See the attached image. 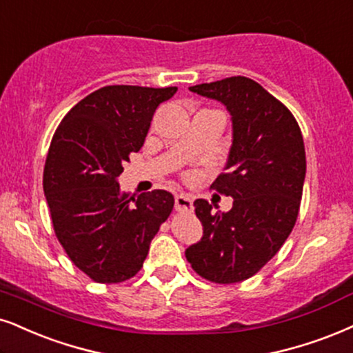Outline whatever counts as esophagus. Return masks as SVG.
I'll use <instances>...</instances> for the list:
<instances>
[{"mask_svg":"<svg viewBox=\"0 0 353 353\" xmlns=\"http://www.w3.org/2000/svg\"><path fill=\"white\" fill-rule=\"evenodd\" d=\"M175 210L178 212H188L193 210V198L186 193H180L175 196Z\"/></svg>","mask_w":353,"mask_h":353,"instance_id":"1","label":"esophagus"}]
</instances>
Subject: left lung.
Segmentation results:
<instances>
[{
	"label": "left lung",
	"instance_id": "left-lung-1",
	"mask_svg": "<svg viewBox=\"0 0 353 353\" xmlns=\"http://www.w3.org/2000/svg\"><path fill=\"white\" fill-rule=\"evenodd\" d=\"M223 103L232 123V145L224 173L212 183L234 199L228 212L194 201L201 241L185 250L199 276L239 283L276 255L296 223L306 176L301 129L285 104L247 77L190 86Z\"/></svg>",
	"mask_w": 353,
	"mask_h": 353
}]
</instances>
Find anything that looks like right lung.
I'll return each mask as SVG.
<instances>
[{
    "label": "right lung",
    "instance_id": "add662e5",
    "mask_svg": "<svg viewBox=\"0 0 353 353\" xmlns=\"http://www.w3.org/2000/svg\"><path fill=\"white\" fill-rule=\"evenodd\" d=\"M176 86L112 85L75 104L52 139L43 194L55 236L81 272L97 283H121L142 268L173 194L154 190L132 196L117 178L139 152L157 108Z\"/></svg>",
    "mask_w": 353,
    "mask_h": 353
}]
</instances>
